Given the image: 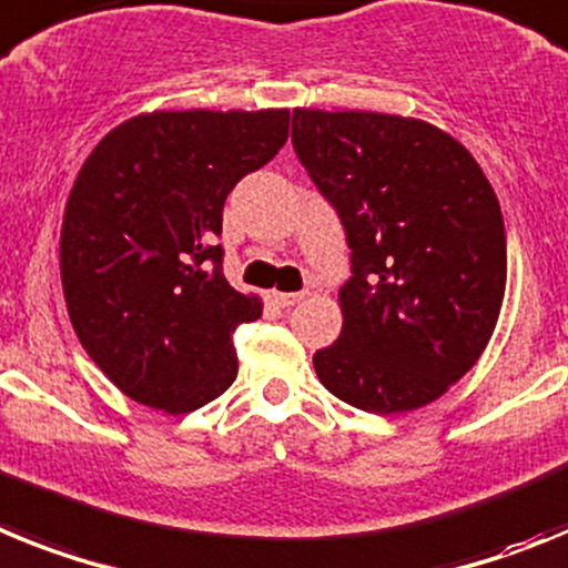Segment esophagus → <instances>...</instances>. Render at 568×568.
I'll return each instance as SVG.
<instances>
[{"instance_id":"1","label":"esophagus","mask_w":568,"mask_h":568,"mask_svg":"<svg viewBox=\"0 0 568 568\" xmlns=\"http://www.w3.org/2000/svg\"><path fill=\"white\" fill-rule=\"evenodd\" d=\"M303 297L305 294H300V291H271L268 294L271 303L280 305V308H291V305H297Z\"/></svg>"}]
</instances>
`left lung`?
Returning a JSON list of instances; mask_svg holds the SVG:
<instances>
[{
    "label": "left lung",
    "instance_id": "left-lung-1",
    "mask_svg": "<svg viewBox=\"0 0 568 568\" xmlns=\"http://www.w3.org/2000/svg\"><path fill=\"white\" fill-rule=\"evenodd\" d=\"M291 142L352 248L343 332L314 354L334 397L372 414L428 406L480 359L506 291L500 202L432 122L294 108Z\"/></svg>",
    "mask_w": 568,
    "mask_h": 568
}]
</instances>
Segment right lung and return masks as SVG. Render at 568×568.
Wrapping results in <instances>:
<instances>
[{
	"instance_id": "add662e5",
	"label": "right lung",
	"mask_w": 568,
	"mask_h": 568,
	"mask_svg": "<svg viewBox=\"0 0 568 568\" xmlns=\"http://www.w3.org/2000/svg\"><path fill=\"white\" fill-rule=\"evenodd\" d=\"M285 140V108L154 111L79 168L59 236L68 317L131 400L189 414L236 379L231 337L263 303L225 280L223 205Z\"/></svg>"
}]
</instances>
